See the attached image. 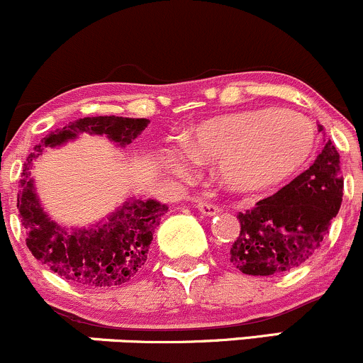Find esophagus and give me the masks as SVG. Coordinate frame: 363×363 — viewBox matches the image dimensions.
<instances>
[{"label":"esophagus","mask_w":363,"mask_h":363,"mask_svg":"<svg viewBox=\"0 0 363 363\" xmlns=\"http://www.w3.org/2000/svg\"><path fill=\"white\" fill-rule=\"evenodd\" d=\"M196 208L200 210L203 215H208V217H212V215H217L220 212V208H218L215 203H210V201H200L196 205Z\"/></svg>","instance_id":"34e87169"}]
</instances>
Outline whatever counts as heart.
Returning a JSON list of instances; mask_svg holds the SVG:
<instances>
[{
  "label": "heart",
  "mask_w": 363,
  "mask_h": 363,
  "mask_svg": "<svg viewBox=\"0 0 363 363\" xmlns=\"http://www.w3.org/2000/svg\"><path fill=\"white\" fill-rule=\"evenodd\" d=\"M312 122L284 110H252L201 123L188 139V150L167 157L170 170L186 174L193 157L218 160V175L233 189H262L303 167L315 151Z\"/></svg>",
  "instance_id": "b5f03b06"
}]
</instances>
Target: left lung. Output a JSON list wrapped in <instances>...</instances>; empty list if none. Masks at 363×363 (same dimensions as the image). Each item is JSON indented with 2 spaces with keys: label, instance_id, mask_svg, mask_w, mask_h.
Returning a JSON list of instances; mask_svg holds the SVG:
<instances>
[{
  "label": "left lung",
  "instance_id": "obj_1",
  "mask_svg": "<svg viewBox=\"0 0 363 363\" xmlns=\"http://www.w3.org/2000/svg\"><path fill=\"white\" fill-rule=\"evenodd\" d=\"M343 186L340 153L329 139L310 169L240 213L230 264L248 276H274L305 264L340 212Z\"/></svg>",
  "mask_w": 363,
  "mask_h": 363
}]
</instances>
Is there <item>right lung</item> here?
<instances>
[{
  "label": "right lung",
  "instance_id": "obj_1",
  "mask_svg": "<svg viewBox=\"0 0 363 363\" xmlns=\"http://www.w3.org/2000/svg\"><path fill=\"white\" fill-rule=\"evenodd\" d=\"M148 123V118H123L115 115L79 118L43 138L41 145L34 148L35 153L27 157L20 179L17 208L27 233V248L51 272L87 288H113L130 281L145 265L155 229L169 208L153 200L129 201L118 212L110 215L106 224L67 233L51 222L39 206L33 181L29 179L33 160L46 146L62 145L82 133L106 134L111 141L125 146Z\"/></svg>",
  "mask_w": 363,
  "mask_h": 363
}]
</instances>
